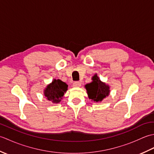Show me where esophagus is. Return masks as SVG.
Instances as JSON below:
<instances>
[{"label": "esophagus", "mask_w": 154, "mask_h": 154, "mask_svg": "<svg viewBox=\"0 0 154 154\" xmlns=\"http://www.w3.org/2000/svg\"><path fill=\"white\" fill-rule=\"evenodd\" d=\"M81 82H79V81H76V82L73 83V86L75 87H81Z\"/></svg>", "instance_id": "34e87169"}]
</instances>
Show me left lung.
<instances>
[{"instance_id": "1", "label": "left lung", "mask_w": 154, "mask_h": 154, "mask_svg": "<svg viewBox=\"0 0 154 154\" xmlns=\"http://www.w3.org/2000/svg\"><path fill=\"white\" fill-rule=\"evenodd\" d=\"M93 81L85 85V89L89 99L94 102H101L104 99L109 95L110 87L105 83H103L97 76V74L94 75L92 77Z\"/></svg>"}]
</instances>
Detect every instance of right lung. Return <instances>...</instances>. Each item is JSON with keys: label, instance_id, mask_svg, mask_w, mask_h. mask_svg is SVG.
<instances>
[{"label": "right lung", "instance_id": "add662e5", "mask_svg": "<svg viewBox=\"0 0 154 154\" xmlns=\"http://www.w3.org/2000/svg\"><path fill=\"white\" fill-rule=\"evenodd\" d=\"M68 85L60 79H54L49 84L44 91L45 97L47 100L53 103H59L61 101L64 93L67 90Z\"/></svg>", "mask_w": 154, "mask_h": 154}]
</instances>
